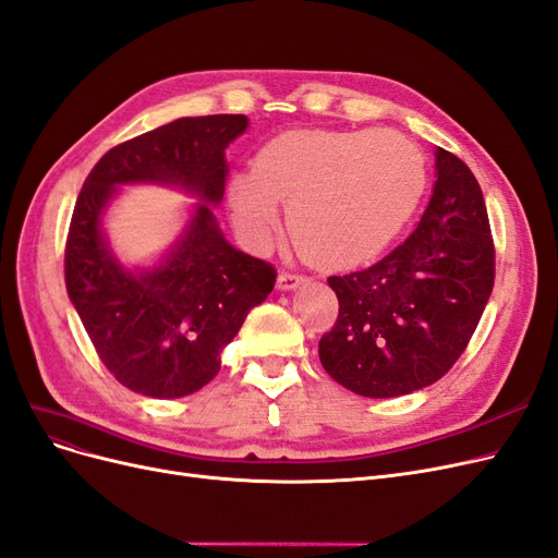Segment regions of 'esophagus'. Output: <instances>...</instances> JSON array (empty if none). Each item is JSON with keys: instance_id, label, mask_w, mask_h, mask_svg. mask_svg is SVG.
<instances>
[{"instance_id": "1", "label": "esophagus", "mask_w": 558, "mask_h": 558, "mask_svg": "<svg viewBox=\"0 0 558 558\" xmlns=\"http://www.w3.org/2000/svg\"><path fill=\"white\" fill-rule=\"evenodd\" d=\"M302 283H306V277L295 275V272H279V277H277L279 291H295V288H300Z\"/></svg>"}]
</instances>
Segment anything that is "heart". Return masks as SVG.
Listing matches in <instances>:
<instances>
[{
  "label": "heart",
  "mask_w": 558,
  "mask_h": 558,
  "mask_svg": "<svg viewBox=\"0 0 558 558\" xmlns=\"http://www.w3.org/2000/svg\"><path fill=\"white\" fill-rule=\"evenodd\" d=\"M425 186V157L395 129L293 131L230 178L228 205L240 238L265 248L286 203L300 252L316 265L345 267L399 235Z\"/></svg>",
  "instance_id": "b5f03b06"
}]
</instances>
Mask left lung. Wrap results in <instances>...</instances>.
<instances>
[{
  "mask_svg": "<svg viewBox=\"0 0 558 558\" xmlns=\"http://www.w3.org/2000/svg\"><path fill=\"white\" fill-rule=\"evenodd\" d=\"M436 180L409 240L360 272L330 277L335 328L323 369L362 397L390 399L436 383L464 353L494 288L483 191L469 166L436 147Z\"/></svg>",
  "mask_w": 558,
  "mask_h": 558,
  "instance_id": "1",
  "label": "left lung"
}]
</instances>
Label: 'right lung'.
Returning a JSON list of instances; mask_svg holds the SVG:
<instances>
[{
    "mask_svg": "<svg viewBox=\"0 0 558 558\" xmlns=\"http://www.w3.org/2000/svg\"><path fill=\"white\" fill-rule=\"evenodd\" d=\"M246 129L244 114H207L147 131L104 155L75 201L64 256L69 300L108 372L133 392H198L219 374L246 314L272 293L275 267L230 244L215 217L226 147ZM138 183L175 187L197 203L163 255L126 266L102 223L119 189Z\"/></svg>",
    "mask_w": 558,
    "mask_h": 558,
    "instance_id": "1",
    "label": "right lung"
}]
</instances>
